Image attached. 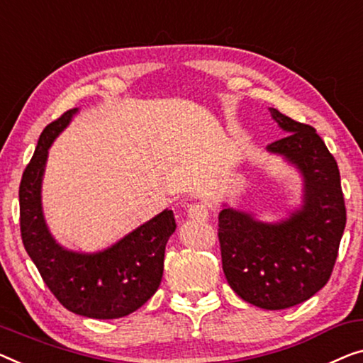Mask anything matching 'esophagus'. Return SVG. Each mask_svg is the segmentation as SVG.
<instances>
[{
    "instance_id": "34e87169",
    "label": "esophagus",
    "mask_w": 363,
    "mask_h": 363,
    "mask_svg": "<svg viewBox=\"0 0 363 363\" xmlns=\"http://www.w3.org/2000/svg\"><path fill=\"white\" fill-rule=\"evenodd\" d=\"M187 216L194 221H205L208 218V205L205 202H194L187 207Z\"/></svg>"
}]
</instances>
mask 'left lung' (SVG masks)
Returning a JSON list of instances; mask_svg holds the SVG:
<instances>
[{"instance_id": "1", "label": "left lung", "mask_w": 363, "mask_h": 363, "mask_svg": "<svg viewBox=\"0 0 363 363\" xmlns=\"http://www.w3.org/2000/svg\"><path fill=\"white\" fill-rule=\"evenodd\" d=\"M284 137L267 151L295 166L301 205L289 218L267 223L223 203L218 240L223 272L242 300L285 310L311 298L331 277L345 228L339 167L316 130L270 107Z\"/></svg>"}]
</instances>
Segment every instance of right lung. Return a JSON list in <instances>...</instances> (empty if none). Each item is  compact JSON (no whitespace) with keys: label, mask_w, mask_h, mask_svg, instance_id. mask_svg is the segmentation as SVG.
I'll return each instance as SVG.
<instances>
[{"label":"right lung","mask_w":363,"mask_h":363,"mask_svg":"<svg viewBox=\"0 0 363 363\" xmlns=\"http://www.w3.org/2000/svg\"><path fill=\"white\" fill-rule=\"evenodd\" d=\"M78 109L48 123L19 186L21 236L43 282L72 313L94 320H116L145 305L163 279L164 250L176 230L172 210L164 208L112 246L96 252L63 247L45 223L42 179L48 148L69 125Z\"/></svg>","instance_id":"1"}]
</instances>
